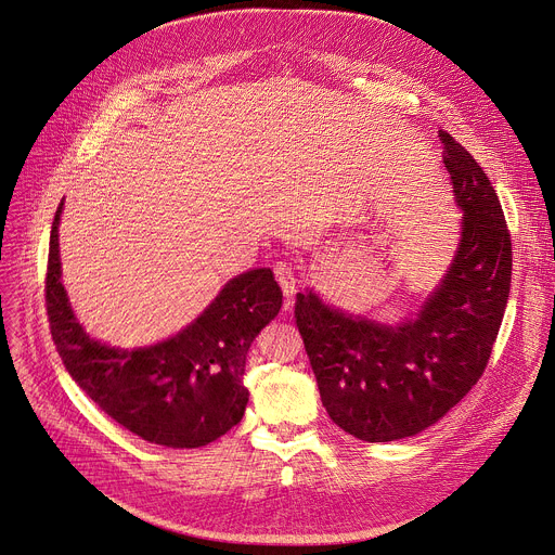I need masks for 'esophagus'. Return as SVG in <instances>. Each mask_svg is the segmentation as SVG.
Returning <instances> with one entry per match:
<instances>
[{"instance_id": "1", "label": "esophagus", "mask_w": 555, "mask_h": 555, "mask_svg": "<svg viewBox=\"0 0 555 555\" xmlns=\"http://www.w3.org/2000/svg\"><path fill=\"white\" fill-rule=\"evenodd\" d=\"M274 274H276V281H279V285H281V289H283V296L287 298L285 310H289V308H292V298H294V296H296V292H298V279H296V272H294V268H292L289 263H285V261H276V266H274Z\"/></svg>"}]
</instances>
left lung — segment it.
<instances>
[{
  "mask_svg": "<svg viewBox=\"0 0 555 555\" xmlns=\"http://www.w3.org/2000/svg\"><path fill=\"white\" fill-rule=\"evenodd\" d=\"M444 168L463 212L453 261L421 310L400 323L349 314L314 292L296 294L304 336L330 418L367 442L416 436L482 376L512 285V236L491 181L449 132Z\"/></svg>",
  "mask_w": 555,
  "mask_h": 555,
  "instance_id": "8db88e82",
  "label": "left lung"
}]
</instances>
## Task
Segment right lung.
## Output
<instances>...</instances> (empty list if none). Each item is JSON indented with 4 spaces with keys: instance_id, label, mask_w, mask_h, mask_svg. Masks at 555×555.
I'll return each mask as SVG.
<instances>
[{
    "instance_id": "obj_1",
    "label": "right lung",
    "mask_w": 555,
    "mask_h": 555,
    "mask_svg": "<svg viewBox=\"0 0 555 555\" xmlns=\"http://www.w3.org/2000/svg\"><path fill=\"white\" fill-rule=\"evenodd\" d=\"M60 204L50 230L46 310L73 380L113 421L147 442L194 449L230 431L245 412V359L279 314L283 292L270 268L230 279L212 304L175 336L121 349L92 338L62 285Z\"/></svg>"
}]
</instances>
